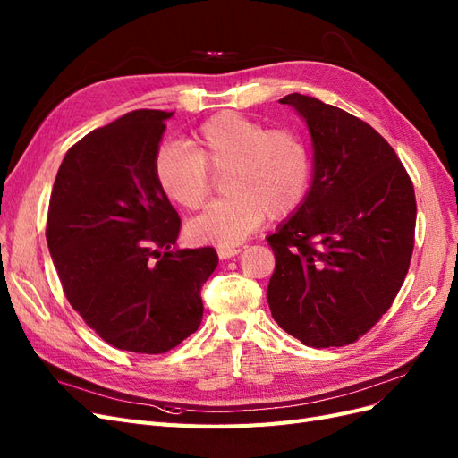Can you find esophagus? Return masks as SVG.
I'll use <instances>...</instances> for the list:
<instances>
[{
	"label": "esophagus",
	"mask_w": 458,
	"mask_h": 458,
	"mask_svg": "<svg viewBox=\"0 0 458 458\" xmlns=\"http://www.w3.org/2000/svg\"><path fill=\"white\" fill-rule=\"evenodd\" d=\"M239 252H241L239 246H229V244H219V246H217V256H219L221 259L233 258V256H237Z\"/></svg>",
	"instance_id": "1"
}]
</instances>
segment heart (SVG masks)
<instances>
[{"label": "heart", "instance_id": "obj_1", "mask_svg": "<svg viewBox=\"0 0 458 458\" xmlns=\"http://www.w3.org/2000/svg\"><path fill=\"white\" fill-rule=\"evenodd\" d=\"M157 179L172 202L199 210L210 195V172L225 174L227 195L192 217V241L237 244L266 221L294 212L310 187L311 157L294 130H267L239 113L208 118L187 145L164 147Z\"/></svg>", "mask_w": 458, "mask_h": 458}]
</instances>
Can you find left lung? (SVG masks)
<instances>
[{
  "label": "left lung",
  "mask_w": 458,
  "mask_h": 458,
  "mask_svg": "<svg viewBox=\"0 0 458 458\" xmlns=\"http://www.w3.org/2000/svg\"><path fill=\"white\" fill-rule=\"evenodd\" d=\"M306 122V197L267 241L271 315L311 348L352 344L390 310L409 271L417 224L411 177L367 122L315 97L281 99Z\"/></svg>",
  "instance_id": "left-lung-1"
}]
</instances>
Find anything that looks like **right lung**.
<instances>
[{
  "instance_id": "obj_1",
  "label": "right lung",
  "mask_w": 458,
  "mask_h": 458,
  "mask_svg": "<svg viewBox=\"0 0 458 458\" xmlns=\"http://www.w3.org/2000/svg\"><path fill=\"white\" fill-rule=\"evenodd\" d=\"M174 113L133 110L66 152L46 239L71 306L105 342L164 353L202 321L214 248H177L182 227L155 162ZM162 247L164 253H158Z\"/></svg>"
}]
</instances>
